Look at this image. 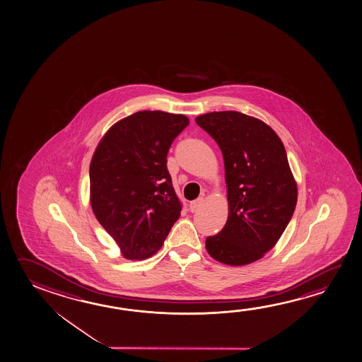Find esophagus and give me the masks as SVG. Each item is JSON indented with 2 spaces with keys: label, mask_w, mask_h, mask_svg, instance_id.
Returning a JSON list of instances; mask_svg holds the SVG:
<instances>
[{
  "label": "esophagus",
  "mask_w": 362,
  "mask_h": 362,
  "mask_svg": "<svg viewBox=\"0 0 362 362\" xmlns=\"http://www.w3.org/2000/svg\"><path fill=\"white\" fill-rule=\"evenodd\" d=\"M202 204H204V197H199L197 200L190 202V210L192 213L197 211L199 209L202 208Z\"/></svg>",
  "instance_id": "1"
}]
</instances>
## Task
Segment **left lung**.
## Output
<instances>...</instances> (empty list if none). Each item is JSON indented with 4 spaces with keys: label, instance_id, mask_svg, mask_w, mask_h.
I'll list each match as a JSON object with an SVG mask.
<instances>
[{
    "label": "left lung",
    "instance_id": "8db88e82",
    "mask_svg": "<svg viewBox=\"0 0 362 362\" xmlns=\"http://www.w3.org/2000/svg\"><path fill=\"white\" fill-rule=\"evenodd\" d=\"M195 122L221 148L227 182V223L206 238V251L221 264H252L274 248L294 214L298 186L286 151L274 129L238 111Z\"/></svg>",
    "mask_w": 362,
    "mask_h": 362
}]
</instances>
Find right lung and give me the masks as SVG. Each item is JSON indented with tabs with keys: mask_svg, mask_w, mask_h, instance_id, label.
<instances>
[{
	"mask_svg": "<svg viewBox=\"0 0 362 362\" xmlns=\"http://www.w3.org/2000/svg\"><path fill=\"white\" fill-rule=\"evenodd\" d=\"M187 125L181 114L138 111L114 124L93 152L92 211L127 259L153 256L180 218L167 153Z\"/></svg>",
	"mask_w": 362,
	"mask_h": 362,
	"instance_id": "1",
	"label": "right lung"
}]
</instances>
